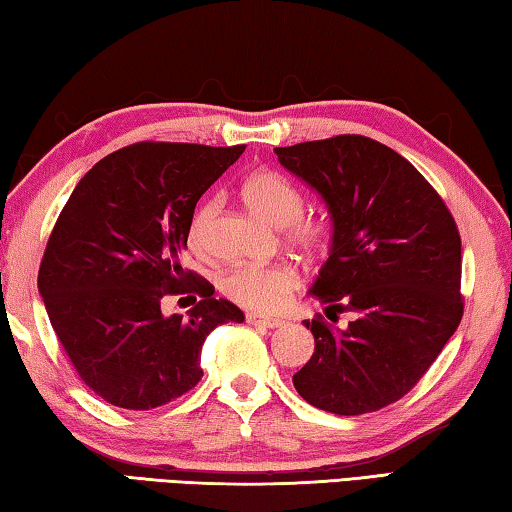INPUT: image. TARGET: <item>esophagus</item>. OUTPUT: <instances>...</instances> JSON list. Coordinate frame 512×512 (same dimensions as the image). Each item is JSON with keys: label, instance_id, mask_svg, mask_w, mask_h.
Here are the masks:
<instances>
[{"label": "esophagus", "instance_id": "obj_1", "mask_svg": "<svg viewBox=\"0 0 512 512\" xmlns=\"http://www.w3.org/2000/svg\"><path fill=\"white\" fill-rule=\"evenodd\" d=\"M246 323L250 325H264V327H280L284 325L282 318H271V316H259V314H246Z\"/></svg>", "mask_w": 512, "mask_h": 512}]
</instances>
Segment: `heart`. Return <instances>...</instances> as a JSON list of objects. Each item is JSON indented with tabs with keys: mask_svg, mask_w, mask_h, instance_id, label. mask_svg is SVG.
I'll list each match as a JSON object with an SVG mask.
<instances>
[{
	"mask_svg": "<svg viewBox=\"0 0 512 512\" xmlns=\"http://www.w3.org/2000/svg\"><path fill=\"white\" fill-rule=\"evenodd\" d=\"M241 196L257 216L282 228L289 244L309 255L325 250L332 239V221L325 214L302 212L305 194L282 173L271 169L250 173L241 185ZM216 207H219L216 198H205L196 207L189 221V244L194 250H203L207 225L214 219ZM298 287L300 273L291 264L237 266L221 277V291L225 296L241 307L262 314L280 311Z\"/></svg>",
	"mask_w": 512,
	"mask_h": 512,
	"instance_id": "b5f03b06",
	"label": "heart"
}]
</instances>
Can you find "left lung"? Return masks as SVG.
I'll return each mask as SVG.
<instances>
[{
    "mask_svg": "<svg viewBox=\"0 0 512 512\" xmlns=\"http://www.w3.org/2000/svg\"><path fill=\"white\" fill-rule=\"evenodd\" d=\"M277 160L325 198L332 250L311 293L352 311L345 329L305 320L314 354L293 375L305 400L336 415L384 409L411 391L463 318L461 235L429 180L363 135L277 146Z\"/></svg>",
    "mask_w": 512,
    "mask_h": 512,
    "instance_id": "8db88e82",
    "label": "left lung"
}]
</instances>
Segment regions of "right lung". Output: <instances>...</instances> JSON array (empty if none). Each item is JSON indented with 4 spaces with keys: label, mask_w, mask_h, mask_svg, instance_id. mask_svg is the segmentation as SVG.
I'll list each match as a JSON object with an SVG mask.
<instances>
[{
    "label": "right lung",
    "mask_w": 512,
    "mask_h": 512,
    "mask_svg": "<svg viewBox=\"0 0 512 512\" xmlns=\"http://www.w3.org/2000/svg\"><path fill=\"white\" fill-rule=\"evenodd\" d=\"M246 144L137 142L85 173L51 230L38 289L76 375L119 409L149 411L201 381L207 334L244 314L183 268L189 221ZM196 292L187 317L164 295ZM189 298V296H187Z\"/></svg>",
    "instance_id": "add662e5"
}]
</instances>
